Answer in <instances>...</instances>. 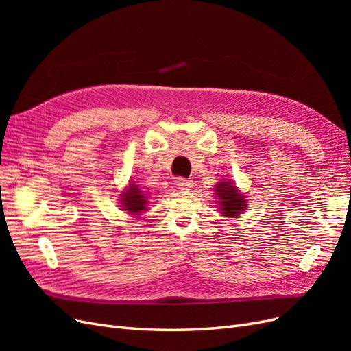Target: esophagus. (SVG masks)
I'll return each mask as SVG.
<instances>
[{"mask_svg": "<svg viewBox=\"0 0 351 351\" xmlns=\"http://www.w3.org/2000/svg\"><path fill=\"white\" fill-rule=\"evenodd\" d=\"M177 186H178V189L180 190H190L193 187V182L192 180H187V178H183V177H180V178H177Z\"/></svg>", "mask_w": 351, "mask_h": 351, "instance_id": "34e87169", "label": "esophagus"}]
</instances>
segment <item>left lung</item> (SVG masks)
Wrapping results in <instances>:
<instances>
[{"mask_svg": "<svg viewBox=\"0 0 351 351\" xmlns=\"http://www.w3.org/2000/svg\"><path fill=\"white\" fill-rule=\"evenodd\" d=\"M215 195L219 199L218 205L221 214L227 218H236L247 205V199L241 195L232 182H218L215 186Z\"/></svg>", "mask_w": 351, "mask_h": 351, "instance_id": "1", "label": "left lung"}]
</instances>
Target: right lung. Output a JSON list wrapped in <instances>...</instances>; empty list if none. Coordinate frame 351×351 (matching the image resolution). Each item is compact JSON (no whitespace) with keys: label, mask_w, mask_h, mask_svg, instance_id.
I'll list each match as a JSON object with an SVG mask.
<instances>
[{"label":"right lung","mask_w":351,"mask_h":351,"mask_svg":"<svg viewBox=\"0 0 351 351\" xmlns=\"http://www.w3.org/2000/svg\"><path fill=\"white\" fill-rule=\"evenodd\" d=\"M120 197L121 206L124 210H127V214L141 215L142 212L147 210V202H149L147 200V193L134 184V182H130L129 187L124 190Z\"/></svg>","instance_id":"right-lung-1"}]
</instances>
